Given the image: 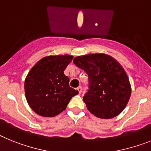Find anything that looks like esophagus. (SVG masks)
Wrapping results in <instances>:
<instances>
[{"label": "esophagus", "instance_id": "obj_1", "mask_svg": "<svg viewBox=\"0 0 151 151\" xmlns=\"http://www.w3.org/2000/svg\"><path fill=\"white\" fill-rule=\"evenodd\" d=\"M77 90H78L79 94H81V92H82V87H81V86H78V87H77Z\"/></svg>", "mask_w": 151, "mask_h": 151}]
</instances>
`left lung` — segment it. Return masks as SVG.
<instances>
[{
  "label": "left lung",
  "instance_id": "obj_1",
  "mask_svg": "<svg viewBox=\"0 0 151 151\" xmlns=\"http://www.w3.org/2000/svg\"><path fill=\"white\" fill-rule=\"evenodd\" d=\"M73 61L88 74L90 89L83 99L89 112L104 119L121 113L130 99L132 86L119 61L104 53L77 56Z\"/></svg>",
  "mask_w": 151,
  "mask_h": 151
}]
</instances>
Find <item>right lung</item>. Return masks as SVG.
Listing matches in <instances>:
<instances>
[{
    "label": "right lung",
    "instance_id": "right-lung-1",
    "mask_svg": "<svg viewBox=\"0 0 151 151\" xmlns=\"http://www.w3.org/2000/svg\"><path fill=\"white\" fill-rule=\"evenodd\" d=\"M73 58L70 55L46 56L29 70L25 79V95L36 114L54 117L65 110L70 99L78 94L64 74Z\"/></svg>",
    "mask_w": 151,
    "mask_h": 151
}]
</instances>
